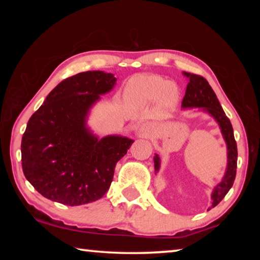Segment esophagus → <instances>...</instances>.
Instances as JSON below:
<instances>
[{
  "mask_svg": "<svg viewBox=\"0 0 260 260\" xmlns=\"http://www.w3.org/2000/svg\"><path fill=\"white\" fill-rule=\"evenodd\" d=\"M150 133V126L147 124H141L139 126V136L140 138H147V136Z\"/></svg>",
  "mask_w": 260,
  "mask_h": 260,
  "instance_id": "esophagus-1",
  "label": "esophagus"
}]
</instances>
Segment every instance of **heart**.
<instances>
[{
	"label": "heart",
	"instance_id": "heart-1",
	"mask_svg": "<svg viewBox=\"0 0 260 260\" xmlns=\"http://www.w3.org/2000/svg\"><path fill=\"white\" fill-rule=\"evenodd\" d=\"M180 90L173 82L159 76H141L127 83L124 98L131 107H143L155 102L167 109L178 103Z\"/></svg>",
	"mask_w": 260,
	"mask_h": 260
}]
</instances>
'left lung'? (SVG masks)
<instances>
[{"label":"left lung","mask_w":260,"mask_h":260,"mask_svg":"<svg viewBox=\"0 0 260 260\" xmlns=\"http://www.w3.org/2000/svg\"><path fill=\"white\" fill-rule=\"evenodd\" d=\"M183 76L188 78V85L186 88V94H184V98L182 100L181 108L183 110L200 108L201 111L209 113L219 125L222 138L225 140L227 146L226 172L223 174L221 181L217 186H214L212 193H211L212 203L209 208L210 210L217 206L222 201L226 193L230 191L233 183H234L237 165V147L231 121L226 117L217 99V95L214 94L213 89L209 85V82L206 81V79L189 72H183ZM153 162H155V172L157 173L160 167V158L157 153L153 156Z\"/></svg>","instance_id":"1"}]
</instances>
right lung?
<instances>
[{
  "instance_id": "obj_1",
  "label": "right lung",
  "mask_w": 260,
  "mask_h": 260,
  "mask_svg": "<svg viewBox=\"0 0 260 260\" xmlns=\"http://www.w3.org/2000/svg\"><path fill=\"white\" fill-rule=\"evenodd\" d=\"M116 81L103 71L78 73L57 85L29 118L21 139V166L46 199L77 206L108 191L116 164L134 141L120 135L99 139L87 118Z\"/></svg>"
}]
</instances>
